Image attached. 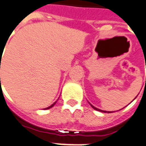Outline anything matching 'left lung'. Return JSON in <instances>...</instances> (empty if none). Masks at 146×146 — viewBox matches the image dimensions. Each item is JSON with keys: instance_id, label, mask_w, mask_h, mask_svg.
<instances>
[{"instance_id": "1", "label": "left lung", "mask_w": 146, "mask_h": 146, "mask_svg": "<svg viewBox=\"0 0 146 146\" xmlns=\"http://www.w3.org/2000/svg\"><path fill=\"white\" fill-rule=\"evenodd\" d=\"M92 106V105H91ZM92 108L93 109H95V110H98V111H101V112H103V113H107V111H103V110H98V109H97V108H95V106H92ZM108 113H112V112H108Z\"/></svg>"}]
</instances>
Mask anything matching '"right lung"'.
<instances>
[{"label":"right lung","instance_id":"1","mask_svg":"<svg viewBox=\"0 0 146 146\" xmlns=\"http://www.w3.org/2000/svg\"><path fill=\"white\" fill-rule=\"evenodd\" d=\"M1 79V78H0ZM55 104V102H54V103H53V104L51 105V106H49V107H48V108H46V110H48V109H50V108H51L52 107V106H54V105Z\"/></svg>","mask_w":146,"mask_h":146}]
</instances>
